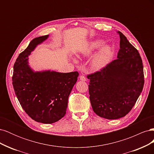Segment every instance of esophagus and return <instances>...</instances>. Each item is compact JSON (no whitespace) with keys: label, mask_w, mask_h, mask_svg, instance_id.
Segmentation results:
<instances>
[{"label":"esophagus","mask_w":154,"mask_h":154,"mask_svg":"<svg viewBox=\"0 0 154 154\" xmlns=\"http://www.w3.org/2000/svg\"><path fill=\"white\" fill-rule=\"evenodd\" d=\"M80 80L83 81V82H85L87 80L86 78L84 76H83V75H80Z\"/></svg>","instance_id":"esophagus-1"}]
</instances>
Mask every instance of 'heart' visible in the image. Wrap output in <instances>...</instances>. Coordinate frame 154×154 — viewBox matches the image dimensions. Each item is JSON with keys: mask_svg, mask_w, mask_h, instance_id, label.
Segmentation results:
<instances>
[{"mask_svg": "<svg viewBox=\"0 0 154 154\" xmlns=\"http://www.w3.org/2000/svg\"><path fill=\"white\" fill-rule=\"evenodd\" d=\"M104 45L103 40H96L92 42L90 45L89 49L88 52L91 53L101 48ZM113 49L110 45H105L101 49L92 61V66L96 69L100 70L104 68L111 61L113 57Z\"/></svg>", "mask_w": 154, "mask_h": 154, "instance_id": "1", "label": "heart"}]
</instances>
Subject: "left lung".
<instances>
[{
	"label": "left lung",
	"instance_id": "left-lung-1",
	"mask_svg": "<svg viewBox=\"0 0 154 154\" xmlns=\"http://www.w3.org/2000/svg\"><path fill=\"white\" fill-rule=\"evenodd\" d=\"M117 59L87 76L94 112L107 119L123 118L132 110L144 85L143 66L138 51L122 32Z\"/></svg>",
	"mask_w": 154,
	"mask_h": 154
}]
</instances>
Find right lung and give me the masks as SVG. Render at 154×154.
I'll return each mask as SVG.
<instances>
[{"mask_svg":"<svg viewBox=\"0 0 154 154\" xmlns=\"http://www.w3.org/2000/svg\"><path fill=\"white\" fill-rule=\"evenodd\" d=\"M49 35L31 40L14 64L13 85L22 109L37 122L51 124L66 113L68 98L77 82V71L62 73L51 70L35 71L29 65L28 57Z\"/></svg>","mask_w":154,"mask_h":154,"instance_id":"add662e5","label":"right lung"}]
</instances>
